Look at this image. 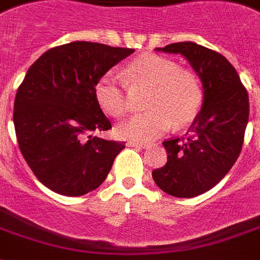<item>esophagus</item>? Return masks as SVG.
<instances>
[{
    "mask_svg": "<svg viewBox=\"0 0 260 260\" xmlns=\"http://www.w3.org/2000/svg\"><path fill=\"white\" fill-rule=\"evenodd\" d=\"M127 146L128 147H141V149H145L149 145L145 142H134V141H130V142H127Z\"/></svg>",
    "mask_w": 260,
    "mask_h": 260,
    "instance_id": "34e87169",
    "label": "esophagus"
}]
</instances>
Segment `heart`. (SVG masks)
I'll list each match as a JSON object with an SVG mask.
<instances>
[{"label": "heart", "mask_w": 260, "mask_h": 260, "mask_svg": "<svg viewBox=\"0 0 260 260\" xmlns=\"http://www.w3.org/2000/svg\"><path fill=\"white\" fill-rule=\"evenodd\" d=\"M149 89L142 114L134 115L117 126L119 138L150 142L164 135L171 125L183 126L194 119L202 102L198 79L169 58L143 54L126 66L123 81L107 72L95 83L94 93L101 109L111 117L128 111L127 89Z\"/></svg>", "instance_id": "obj_1"}]
</instances>
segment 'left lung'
<instances>
[{
    "label": "left lung",
    "mask_w": 260,
    "mask_h": 260,
    "mask_svg": "<svg viewBox=\"0 0 260 260\" xmlns=\"http://www.w3.org/2000/svg\"><path fill=\"white\" fill-rule=\"evenodd\" d=\"M155 50L182 54L202 81V110L184 138L165 141L167 164L153 171L162 191L194 198L214 187L241 154L250 110L247 90L234 66L218 51L194 42H177Z\"/></svg>",
    "instance_id": "8db88e82"
}]
</instances>
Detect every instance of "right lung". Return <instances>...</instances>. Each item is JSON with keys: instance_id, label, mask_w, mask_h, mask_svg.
<instances>
[{"instance_id": "right-lung-1", "label": "right lung", "mask_w": 260, "mask_h": 260, "mask_svg": "<svg viewBox=\"0 0 260 260\" xmlns=\"http://www.w3.org/2000/svg\"><path fill=\"white\" fill-rule=\"evenodd\" d=\"M134 49L76 41L49 49L27 70L14 101L21 153L38 181L68 197L95 190L125 142L93 135L111 128L96 81Z\"/></svg>"}]
</instances>
